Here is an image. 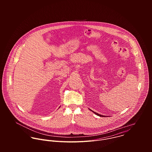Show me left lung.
Masks as SVG:
<instances>
[{"instance_id":"left-lung-1","label":"left lung","mask_w":152,"mask_h":152,"mask_svg":"<svg viewBox=\"0 0 152 152\" xmlns=\"http://www.w3.org/2000/svg\"><path fill=\"white\" fill-rule=\"evenodd\" d=\"M92 112H93L94 113H95L96 115H98V116H103V115H101L100 114H98V113H96V112H94V111H92V110H91Z\"/></svg>"}]
</instances>
